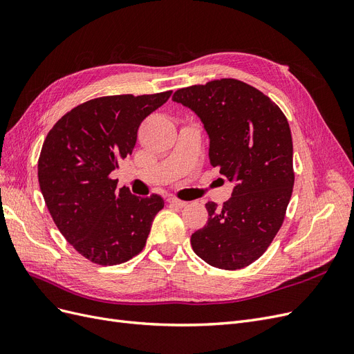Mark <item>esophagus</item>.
Here are the masks:
<instances>
[{
  "instance_id": "esophagus-1",
  "label": "esophagus",
  "mask_w": 354,
  "mask_h": 354,
  "mask_svg": "<svg viewBox=\"0 0 354 354\" xmlns=\"http://www.w3.org/2000/svg\"><path fill=\"white\" fill-rule=\"evenodd\" d=\"M167 201H168V203H169L171 207H176V208H183V207H186V203H187V202L180 201V199L174 198V196H169Z\"/></svg>"
}]
</instances>
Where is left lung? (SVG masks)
Returning a JSON list of instances; mask_svg holds the SVG:
<instances>
[{"label": "left lung", "mask_w": 354, "mask_h": 354, "mask_svg": "<svg viewBox=\"0 0 354 354\" xmlns=\"http://www.w3.org/2000/svg\"><path fill=\"white\" fill-rule=\"evenodd\" d=\"M209 138V162L233 183L232 198L208 202V221L190 238L209 266L236 270L264 254L279 232L292 195V137L285 115L261 91L238 80L177 90Z\"/></svg>", "instance_id": "1"}]
</instances>
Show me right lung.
Returning <instances> with one entry per match:
<instances>
[{"label": "right lung", "instance_id": "1", "mask_svg": "<svg viewBox=\"0 0 354 354\" xmlns=\"http://www.w3.org/2000/svg\"><path fill=\"white\" fill-rule=\"evenodd\" d=\"M171 91L108 95L62 116L47 134L38 160L46 205L65 239L85 259L112 266L143 250L156 214L158 195L140 198L116 189L111 173L131 155L137 130Z\"/></svg>", "mask_w": 354, "mask_h": 354}]
</instances>
